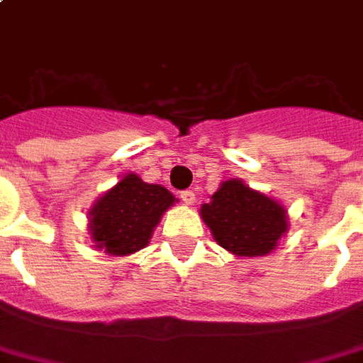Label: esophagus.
<instances>
[{
	"instance_id": "34e87169",
	"label": "esophagus",
	"mask_w": 363,
	"mask_h": 363,
	"mask_svg": "<svg viewBox=\"0 0 363 363\" xmlns=\"http://www.w3.org/2000/svg\"><path fill=\"white\" fill-rule=\"evenodd\" d=\"M181 200L186 203V206H194L196 194L192 192V190H184V192H181Z\"/></svg>"
}]
</instances>
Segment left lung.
<instances>
[{
	"mask_svg": "<svg viewBox=\"0 0 363 363\" xmlns=\"http://www.w3.org/2000/svg\"><path fill=\"white\" fill-rule=\"evenodd\" d=\"M200 216L213 240L233 256H267L289 233L283 203L240 179L223 181L209 202L202 203Z\"/></svg>",
	"mask_w": 363,
	"mask_h": 363,
	"instance_id": "1",
	"label": "left lung"
}]
</instances>
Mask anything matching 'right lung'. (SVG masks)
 I'll use <instances>...</instances> for the list:
<instances>
[{"label":"right lung","mask_w":363,"mask_h":363,"mask_svg":"<svg viewBox=\"0 0 363 363\" xmlns=\"http://www.w3.org/2000/svg\"><path fill=\"white\" fill-rule=\"evenodd\" d=\"M177 198L161 184L125 173L88 209V233L94 248L107 256H130L146 248L163 213Z\"/></svg>","instance_id":"1"}]
</instances>
